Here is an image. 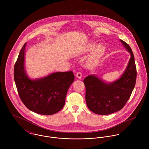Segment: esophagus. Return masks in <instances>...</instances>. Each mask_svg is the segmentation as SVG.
I'll return each instance as SVG.
<instances>
[{
	"instance_id": "esophagus-1",
	"label": "esophagus",
	"mask_w": 149,
	"mask_h": 149,
	"mask_svg": "<svg viewBox=\"0 0 149 149\" xmlns=\"http://www.w3.org/2000/svg\"><path fill=\"white\" fill-rule=\"evenodd\" d=\"M76 77H77L78 79H81V77H82V74H81V72H78L76 74Z\"/></svg>"
}]
</instances>
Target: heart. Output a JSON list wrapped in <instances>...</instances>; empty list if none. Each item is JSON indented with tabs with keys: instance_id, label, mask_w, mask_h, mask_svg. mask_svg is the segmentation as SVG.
Wrapping results in <instances>:
<instances>
[{
	"instance_id": "obj_1",
	"label": "heart",
	"mask_w": 149,
	"mask_h": 149,
	"mask_svg": "<svg viewBox=\"0 0 149 149\" xmlns=\"http://www.w3.org/2000/svg\"><path fill=\"white\" fill-rule=\"evenodd\" d=\"M104 49H105L104 46L102 45H99L96 46V44L95 43H91L87 48V51L91 52L93 50L91 58V61L95 62L97 60H98V58L103 54Z\"/></svg>"
}]
</instances>
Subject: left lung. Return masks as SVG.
<instances>
[{
	"label": "left lung",
	"mask_w": 149,
	"mask_h": 149,
	"mask_svg": "<svg viewBox=\"0 0 149 149\" xmlns=\"http://www.w3.org/2000/svg\"><path fill=\"white\" fill-rule=\"evenodd\" d=\"M120 41L131 53L127 67L121 77L111 84H107L93 75L84 80L86 105L95 113L108 115L120 110L127 102L135 87L136 68L134 56L128 43Z\"/></svg>",
	"instance_id": "left-lung-1"
}]
</instances>
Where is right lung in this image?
Wrapping results in <instances>:
<instances>
[{
    "mask_svg": "<svg viewBox=\"0 0 149 149\" xmlns=\"http://www.w3.org/2000/svg\"><path fill=\"white\" fill-rule=\"evenodd\" d=\"M26 45L22 46L14 68L18 95L29 109L41 115L54 114L64 107L67 91L74 80V75L72 71L56 72L42 79L30 80L24 68Z\"/></svg>",
    "mask_w": 149,
    "mask_h": 149,
    "instance_id": "1",
    "label": "right lung"
}]
</instances>
